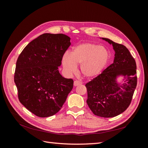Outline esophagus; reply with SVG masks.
<instances>
[{"label": "esophagus", "instance_id": "esophagus-1", "mask_svg": "<svg viewBox=\"0 0 148 148\" xmlns=\"http://www.w3.org/2000/svg\"><path fill=\"white\" fill-rule=\"evenodd\" d=\"M81 83L79 82V81H75L74 82V86H78V85H80Z\"/></svg>", "mask_w": 148, "mask_h": 148}]
</instances>
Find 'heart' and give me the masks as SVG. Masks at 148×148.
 Returning <instances> with one entry per match:
<instances>
[{
  "label": "heart",
  "mask_w": 148,
  "mask_h": 148,
  "mask_svg": "<svg viewBox=\"0 0 148 148\" xmlns=\"http://www.w3.org/2000/svg\"><path fill=\"white\" fill-rule=\"evenodd\" d=\"M109 50L103 46L92 42H83L72 48L70 53L63 56L62 63L64 70L69 74L77 70L81 65V71L88 78H93L101 73L109 60Z\"/></svg>",
  "instance_id": "b5f03b06"
}]
</instances>
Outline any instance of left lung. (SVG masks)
<instances>
[{
    "label": "left lung",
    "mask_w": 148,
    "mask_h": 148,
    "mask_svg": "<svg viewBox=\"0 0 148 148\" xmlns=\"http://www.w3.org/2000/svg\"><path fill=\"white\" fill-rule=\"evenodd\" d=\"M103 40L112 45L114 59L101 74L86 84L87 104L96 116L112 118L120 114L130 106L137 86L136 63L124 45L107 38ZM123 76V83L117 77Z\"/></svg>",
    "instance_id": "left-lung-1"
}]
</instances>
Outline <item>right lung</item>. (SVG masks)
<instances>
[{
	"instance_id": "add662e5",
	"label": "right lung",
	"mask_w": 148,
	"mask_h": 148,
	"mask_svg": "<svg viewBox=\"0 0 148 148\" xmlns=\"http://www.w3.org/2000/svg\"><path fill=\"white\" fill-rule=\"evenodd\" d=\"M70 40L63 34H43L18 56L14 80L19 100L39 117L57 113L73 88V80L62 77L58 71Z\"/></svg>"
}]
</instances>
